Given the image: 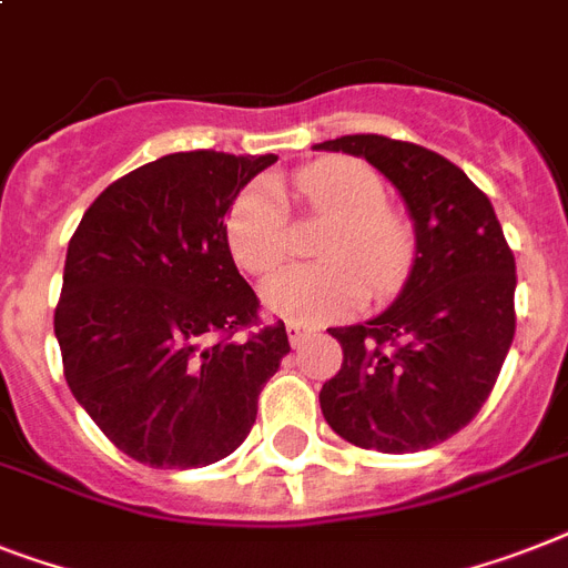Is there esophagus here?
I'll return each instance as SVG.
<instances>
[{"label": "esophagus", "mask_w": 568, "mask_h": 568, "mask_svg": "<svg viewBox=\"0 0 568 568\" xmlns=\"http://www.w3.org/2000/svg\"><path fill=\"white\" fill-rule=\"evenodd\" d=\"M285 332H288V341H292V347H300V344H303V341L312 335V329H308V326H303V324H288V326H285Z\"/></svg>", "instance_id": "esophagus-1"}]
</instances>
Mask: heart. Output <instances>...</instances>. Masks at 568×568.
<instances>
[{"instance_id": "b5f03b06", "label": "heart", "mask_w": 568, "mask_h": 568, "mask_svg": "<svg viewBox=\"0 0 568 568\" xmlns=\"http://www.w3.org/2000/svg\"><path fill=\"white\" fill-rule=\"evenodd\" d=\"M303 210L338 219L321 247L326 265L285 268L265 285L271 312L297 324H324L356 312L367 292H399L414 265L412 224L388 210L385 180L356 156H329L300 169L288 183ZM224 242L239 268L274 274L288 256V210L271 183H247L230 201Z\"/></svg>"}]
</instances>
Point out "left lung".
<instances>
[{"label": "left lung", "mask_w": 568, "mask_h": 568, "mask_svg": "<svg viewBox=\"0 0 568 568\" xmlns=\"http://www.w3.org/2000/svg\"><path fill=\"white\" fill-rule=\"evenodd\" d=\"M315 149L376 165L417 230V260L394 306L329 329L344 362L321 388V412L362 449H432L476 417L499 379L516 329L514 251L490 197L446 156L382 133Z\"/></svg>", "instance_id": "8db88e82"}]
</instances>
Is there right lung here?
Masks as SVG:
<instances>
[{
    "instance_id": "obj_1",
    "label": "right lung",
    "mask_w": 568,
    "mask_h": 568,
    "mask_svg": "<svg viewBox=\"0 0 568 568\" xmlns=\"http://www.w3.org/2000/svg\"><path fill=\"white\" fill-rule=\"evenodd\" d=\"M274 154L180 151L113 180L69 239L54 335L63 376L128 458L195 469L227 458L256 423L285 356V324L224 242L230 201Z\"/></svg>"
}]
</instances>
